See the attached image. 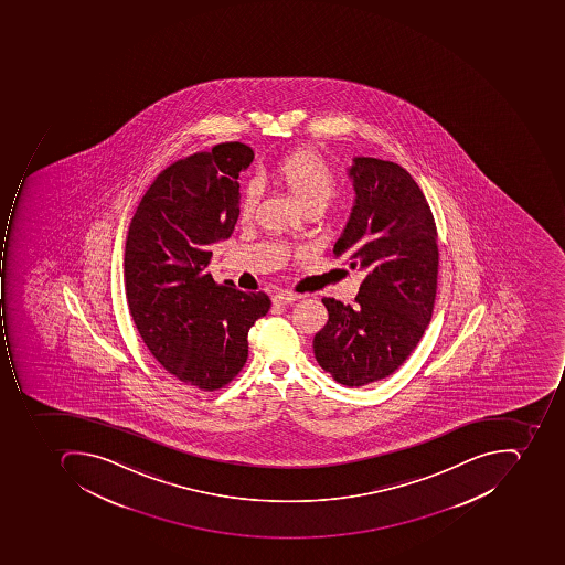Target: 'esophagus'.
Here are the masks:
<instances>
[{"label":"esophagus","instance_id":"1","mask_svg":"<svg viewBox=\"0 0 565 565\" xmlns=\"http://www.w3.org/2000/svg\"><path fill=\"white\" fill-rule=\"evenodd\" d=\"M299 299V294L288 292V290H284V292H278L277 296H273V302H275V305H290V302H296V300Z\"/></svg>","mask_w":565,"mask_h":565}]
</instances>
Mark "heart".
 I'll return each instance as SVG.
<instances>
[{
	"label": "heart",
	"instance_id": "1",
	"mask_svg": "<svg viewBox=\"0 0 565 565\" xmlns=\"http://www.w3.org/2000/svg\"><path fill=\"white\" fill-rule=\"evenodd\" d=\"M271 177L284 184L300 207L327 205L339 190V178L318 153L311 150H296L277 160L271 168ZM256 190H245L241 202V216L248 217L256 207Z\"/></svg>",
	"mask_w": 565,
	"mask_h": 565
}]
</instances>
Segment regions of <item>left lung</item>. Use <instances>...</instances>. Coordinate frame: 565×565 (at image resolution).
Wrapping results in <instances>:
<instances>
[{
    "mask_svg": "<svg viewBox=\"0 0 565 565\" xmlns=\"http://www.w3.org/2000/svg\"><path fill=\"white\" fill-rule=\"evenodd\" d=\"M354 207L333 256L364 273L354 305L323 297L329 321L312 349L348 387L382 381L416 348L433 318L439 248L433 211L406 169L356 157Z\"/></svg>",
    "mask_w": 565,
    "mask_h": 565,
    "instance_id": "obj_1",
    "label": "left lung"
}]
</instances>
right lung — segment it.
<instances>
[{
	"label": "right lung",
	"mask_w": 565,
	"mask_h": 565,
	"mask_svg": "<svg viewBox=\"0 0 565 565\" xmlns=\"http://www.w3.org/2000/svg\"><path fill=\"white\" fill-rule=\"evenodd\" d=\"M254 152L241 141L178 160L156 178L129 224L126 297L145 345L183 384L216 391L244 369L248 330L269 311L265 292L216 284L211 245L241 214L238 177Z\"/></svg>",
	"instance_id": "add662e5"
}]
</instances>
